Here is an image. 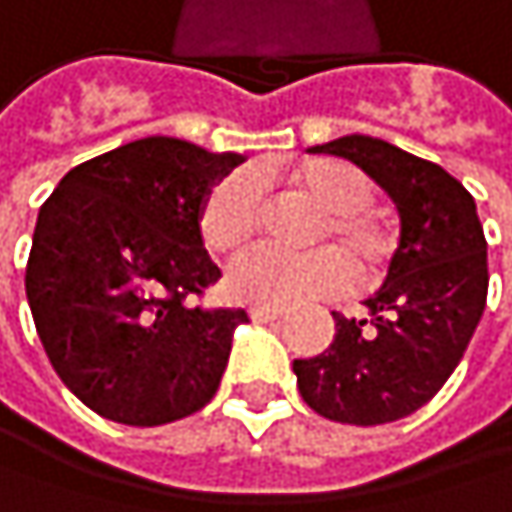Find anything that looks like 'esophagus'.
Masks as SVG:
<instances>
[{
    "label": "esophagus",
    "mask_w": 512,
    "mask_h": 512,
    "mask_svg": "<svg viewBox=\"0 0 512 512\" xmlns=\"http://www.w3.org/2000/svg\"><path fill=\"white\" fill-rule=\"evenodd\" d=\"M283 313H286V307H280V304H253L250 307V316L256 323H271V319H280Z\"/></svg>",
    "instance_id": "34e87169"
}]
</instances>
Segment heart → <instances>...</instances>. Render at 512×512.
<instances>
[{
    "label": "heart",
    "instance_id": "1",
    "mask_svg": "<svg viewBox=\"0 0 512 512\" xmlns=\"http://www.w3.org/2000/svg\"><path fill=\"white\" fill-rule=\"evenodd\" d=\"M307 196L326 208L316 241H338L356 262L362 280L377 277L395 250L392 226L368 208L371 183L347 162H313L292 177ZM199 232L214 256L244 253L259 232V174H235L208 189L199 211ZM350 277V265L335 247L307 253L256 250L229 271V292L256 304H292L335 292Z\"/></svg>",
    "mask_w": 512,
    "mask_h": 512
}]
</instances>
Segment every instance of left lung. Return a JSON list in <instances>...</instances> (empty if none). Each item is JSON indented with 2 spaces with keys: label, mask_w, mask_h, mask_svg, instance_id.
I'll return each mask as SVG.
<instances>
[{
  "label": "left lung",
  "mask_w": 512,
  "mask_h": 512,
  "mask_svg": "<svg viewBox=\"0 0 512 512\" xmlns=\"http://www.w3.org/2000/svg\"><path fill=\"white\" fill-rule=\"evenodd\" d=\"M310 153L356 162L392 196L401 241L368 319L335 316V341L295 359L298 392L319 416L383 425L428 404L462 362L486 307L489 265L477 205L440 165L371 135H344Z\"/></svg>",
  "instance_id": "8db88e82"
}]
</instances>
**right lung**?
Instances as JSON below:
<instances>
[{
    "mask_svg": "<svg viewBox=\"0 0 512 512\" xmlns=\"http://www.w3.org/2000/svg\"><path fill=\"white\" fill-rule=\"evenodd\" d=\"M238 162L153 135L81 162L41 205L26 262L35 332L99 416L165 425L217 395L247 310L193 304L220 280L199 211Z\"/></svg>",
    "mask_w": 512,
    "mask_h": 512,
    "instance_id": "add662e5",
    "label": "right lung"
}]
</instances>
